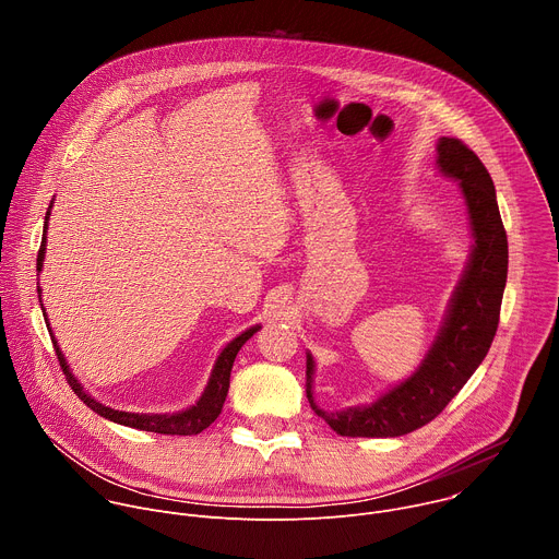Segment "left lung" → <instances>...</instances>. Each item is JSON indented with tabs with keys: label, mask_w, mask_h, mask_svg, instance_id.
Wrapping results in <instances>:
<instances>
[{
	"label": "left lung",
	"mask_w": 559,
	"mask_h": 559,
	"mask_svg": "<svg viewBox=\"0 0 559 559\" xmlns=\"http://www.w3.org/2000/svg\"><path fill=\"white\" fill-rule=\"evenodd\" d=\"M438 170L457 181L466 199L473 250L451 296L444 323L420 367L378 401L328 414L313 403V358L307 354V401L336 433L349 438H397L431 423L485 360L500 323L509 270V243L496 186L477 154L453 136L438 141Z\"/></svg>",
	"instance_id": "obj_1"
}]
</instances>
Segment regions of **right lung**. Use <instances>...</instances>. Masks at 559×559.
Masks as SVG:
<instances>
[{
	"label": "right lung",
	"mask_w": 559,
	"mask_h": 559,
	"mask_svg": "<svg viewBox=\"0 0 559 559\" xmlns=\"http://www.w3.org/2000/svg\"><path fill=\"white\" fill-rule=\"evenodd\" d=\"M52 207V205H50ZM50 207L46 212V221H44V236H41V248H39V254H37V272H41L44 267V257H46V229H48V216H50ZM39 292V302H41V289L37 287ZM46 316V311H44ZM48 321V316H46ZM261 328L254 325L250 330H246L243 334H238L234 341L227 343V347L218 354L216 362H214V369L210 373V380H207V386L203 389L199 401L183 409V412H177V414H132V412H119V409H112V407H106L102 405L99 401H95V397L82 386V382H79L74 378V373L70 371L55 336L52 338V345H55V354L59 358V365L66 373V380L68 384L72 386V391L76 393V397H82L84 405H88L95 414H99L102 418L106 420H112L117 425H123V427H132V429H139V431H152V433H164V436H197L201 433L203 429H207L221 414L223 409V403H225V395H227V389H229V373H231V365H234V358L238 354V349H241ZM48 332L52 334L50 325H48Z\"/></svg>",
	"instance_id": "obj_1"
}]
</instances>
